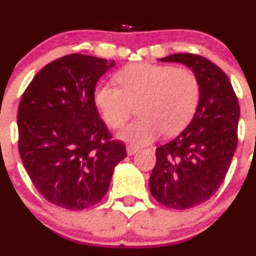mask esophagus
Wrapping results in <instances>:
<instances>
[{"label": "esophagus", "instance_id": "obj_1", "mask_svg": "<svg viewBox=\"0 0 256 256\" xmlns=\"http://www.w3.org/2000/svg\"><path fill=\"white\" fill-rule=\"evenodd\" d=\"M138 146H135V144H128V146H126V151H128V154H136V152H138Z\"/></svg>", "mask_w": 256, "mask_h": 256}]
</instances>
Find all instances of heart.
I'll return each mask as SVG.
<instances>
[{
  "label": "heart",
  "instance_id": "1",
  "mask_svg": "<svg viewBox=\"0 0 256 256\" xmlns=\"http://www.w3.org/2000/svg\"><path fill=\"white\" fill-rule=\"evenodd\" d=\"M118 86L102 84L95 90V102L108 125H125L138 108L140 118L120 132L122 140L146 144L162 132L176 135L194 115L200 102V82L190 69L138 63L116 74Z\"/></svg>",
  "mask_w": 256,
  "mask_h": 256
}]
</instances>
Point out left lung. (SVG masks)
<instances>
[{
  "label": "left lung",
  "instance_id": "obj_1",
  "mask_svg": "<svg viewBox=\"0 0 256 256\" xmlns=\"http://www.w3.org/2000/svg\"><path fill=\"white\" fill-rule=\"evenodd\" d=\"M160 60L192 69L200 94L190 125L156 148L150 190L164 207L193 208L213 197L226 176L238 144V98L226 74L204 56L176 53Z\"/></svg>",
  "mask_w": 256,
  "mask_h": 256
}]
</instances>
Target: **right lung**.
Instances as JSON below:
<instances>
[{
	"mask_svg": "<svg viewBox=\"0 0 256 256\" xmlns=\"http://www.w3.org/2000/svg\"><path fill=\"white\" fill-rule=\"evenodd\" d=\"M114 60L85 54L60 56L40 69L18 105V151L38 192L69 210L96 204L114 168L126 157L95 104L98 80Z\"/></svg>",
	"mask_w": 256,
	"mask_h": 256,
	"instance_id": "right-lung-1",
	"label": "right lung"
}]
</instances>
